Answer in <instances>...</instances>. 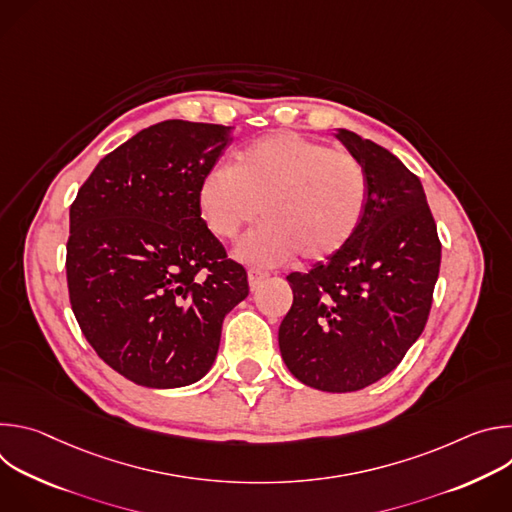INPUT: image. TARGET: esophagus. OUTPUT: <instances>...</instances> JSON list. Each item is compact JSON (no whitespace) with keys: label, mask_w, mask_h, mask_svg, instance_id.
I'll use <instances>...</instances> for the list:
<instances>
[{"label":"esophagus","mask_w":512,"mask_h":512,"mask_svg":"<svg viewBox=\"0 0 512 512\" xmlns=\"http://www.w3.org/2000/svg\"><path fill=\"white\" fill-rule=\"evenodd\" d=\"M247 277H249L251 289H255V287L261 285V281L267 277V273H265V271H259V269H249V271H247Z\"/></svg>","instance_id":"obj_1"}]
</instances>
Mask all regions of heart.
Segmentation results:
<instances>
[{
	"instance_id": "heart-1",
	"label": "heart",
	"mask_w": 512,
	"mask_h": 512,
	"mask_svg": "<svg viewBox=\"0 0 512 512\" xmlns=\"http://www.w3.org/2000/svg\"><path fill=\"white\" fill-rule=\"evenodd\" d=\"M196 204L208 231L235 239L259 216L263 225L237 245V257L279 265L300 253L322 261L344 249L362 225L369 176L344 150L277 131L241 150L233 166H212L200 178Z\"/></svg>"
}]
</instances>
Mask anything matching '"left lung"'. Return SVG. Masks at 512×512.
Returning a JSON list of instances; mask_svg holds the SVG:
<instances>
[{"label": "left lung", "mask_w": 512, "mask_h": 512, "mask_svg": "<svg viewBox=\"0 0 512 512\" xmlns=\"http://www.w3.org/2000/svg\"><path fill=\"white\" fill-rule=\"evenodd\" d=\"M336 137L369 176V204L352 241L308 273H289L294 304L279 326L289 373L328 393L389 375L421 336L442 243L419 178L371 139Z\"/></svg>", "instance_id": "obj_1"}]
</instances>
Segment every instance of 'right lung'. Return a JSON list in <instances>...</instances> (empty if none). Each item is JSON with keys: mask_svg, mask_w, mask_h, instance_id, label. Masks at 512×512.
<instances>
[{"mask_svg": "<svg viewBox=\"0 0 512 512\" xmlns=\"http://www.w3.org/2000/svg\"><path fill=\"white\" fill-rule=\"evenodd\" d=\"M231 127L170 119L107 154L70 206L68 298L113 371L150 389L202 379L225 316L249 296L196 204Z\"/></svg>", "mask_w": 512, "mask_h": 512, "instance_id": "add662e5", "label": "right lung"}]
</instances>
